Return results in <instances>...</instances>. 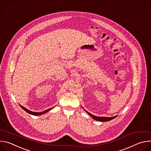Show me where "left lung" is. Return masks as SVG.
Segmentation results:
<instances>
[{"label": "left lung", "mask_w": 151, "mask_h": 151, "mask_svg": "<svg viewBox=\"0 0 151 151\" xmlns=\"http://www.w3.org/2000/svg\"><path fill=\"white\" fill-rule=\"evenodd\" d=\"M85 110V109H84ZM86 112H87V113L90 115L94 119L96 120V121H101V122H106V121H111L113 119H114L115 118H116L118 115L116 116H114L113 117H104V116H94L93 115H92L91 114H90V112H88V111H87L86 110H85Z\"/></svg>", "instance_id": "8db88e82"}]
</instances>
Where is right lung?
I'll return each instance as SVG.
<instances>
[{"label": "right lung", "mask_w": 151, "mask_h": 151, "mask_svg": "<svg viewBox=\"0 0 151 151\" xmlns=\"http://www.w3.org/2000/svg\"><path fill=\"white\" fill-rule=\"evenodd\" d=\"M19 106L21 107V108H22V109H23L24 111H25L26 112H27V113H29V114H31V115H36V116L41 115H42V114H45V113L48 112V111H50V110H51L52 109H53L54 107H51V108H50V109H47V110H45V111H43V112H32V111H29V109H27L25 108L24 107H23V106H22L21 105H20L19 104Z\"/></svg>", "instance_id": "1"}]
</instances>
